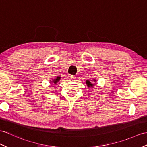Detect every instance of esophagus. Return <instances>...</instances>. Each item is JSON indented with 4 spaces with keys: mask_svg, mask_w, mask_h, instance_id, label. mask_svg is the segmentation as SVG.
Wrapping results in <instances>:
<instances>
[{
    "mask_svg": "<svg viewBox=\"0 0 147 147\" xmlns=\"http://www.w3.org/2000/svg\"><path fill=\"white\" fill-rule=\"evenodd\" d=\"M70 78L71 79H74V78H76V76H70Z\"/></svg>",
    "mask_w": 147,
    "mask_h": 147,
    "instance_id": "34e87169",
    "label": "esophagus"
}]
</instances>
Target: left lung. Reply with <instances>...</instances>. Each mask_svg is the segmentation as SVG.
<instances>
[{
	"label": "left lung",
	"instance_id": "left-lung-1",
	"mask_svg": "<svg viewBox=\"0 0 147 147\" xmlns=\"http://www.w3.org/2000/svg\"><path fill=\"white\" fill-rule=\"evenodd\" d=\"M92 80H93V81H94V82H95V81H96L95 79H93V80H92ZM86 84L87 85V86H88V87H92L94 85V84L91 83V82H90V80H86Z\"/></svg>",
	"mask_w": 147,
	"mask_h": 147
}]
</instances>
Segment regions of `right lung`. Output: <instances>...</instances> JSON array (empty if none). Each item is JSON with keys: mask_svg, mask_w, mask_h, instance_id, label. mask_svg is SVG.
Instances as JSON below:
<instances>
[{"mask_svg": "<svg viewBox=\"0 0 147 147\" xmlns=\"http://www.w3.org/2000/svg\"><path fill=\"white\" fill-rule=\"evenodd\" d=\"M60 77H57L55 78V79L53 80L52 82H53L54 84H57V82L60 81Z\"/></svg>", "mask_w": 147, "mask_h": 147, "instance_id": "right-lung-1", "label": "right lung"}]
</instances>
